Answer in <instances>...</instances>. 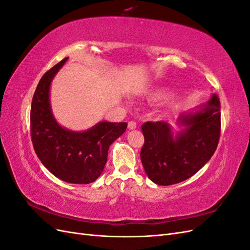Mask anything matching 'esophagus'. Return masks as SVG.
<instances>
[{
  "label": "esophagus",
  "mask_w": 250,
  "mask_h": 250,
  "mask_svg": "<svg viewBox=\"0 0 250 250\" xmlns=\"http://www.w3.org/2000/svg\"><path fill=\"white\" fill-rule=\"evenodd\" d=\"M135 128H137V123L133 122V121H130V122L128 123V129L133 130V129H135Z\"/></svg>",
  "instance_id": "obj_1"
}]
</instances>
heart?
I'll list each match as a JSON object with an SVG mask.
<instances>
[{
    "label": "heart",
    "mask_w": 250,
    "mask_h": 250,
    "mask_svg": "<svg viewBox=\"0 0 250 250\" xmlns=\"http://www.w3.org/2000/svg\"><path fill=\"white\" fill-rule=\"evenodd\" d=\"M163 94H164V92H163L162 89H155L154 92H152V96H153L154 98H160Z\"/></svg>",
    "instance_id": "heart-1"
}]
</instances>
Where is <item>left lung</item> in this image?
Here are the masks:
<instances>
[{
  "instance_id": "left-lung-1",
  "label": "left lung",
  "mask_w": 250,
  "mask_h": 250,
  "mask_svg": "<svg viewBox=\"0 0 250 250\" xmlns=\"http://www.w3.org/2000/svg\"><path fill=\"white\" fill-rule=\"evenodd\" d=\"M220 118V101L213 94L206 104L181 113L178 132L174 133L165 121L144 123L141 161L149 179L156 185L170 186L197 173L217 149Z\"/></svg>"
}]
</instances>
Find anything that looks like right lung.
Returning <instances> with one entry per match:
<instances>
[{
    "instance_id": "right-lung-1",
    "label": "right lung",
    "mask_w": 250,
    "mask_h": 250,
    "mask_svg": "<svg viewBox=\"0 0 250 250\" xmlns=\"http://www.w3.org/2000/svg\"><path fill=\"white\" fill-rule=\"evenodd\" d=\"M64 58L40 80L31 104V138L36 155L54 176L65 183L87 185L99 177L111 144L122 135L127 123L101 121L84 131L60 125L52 112L50 88Z\"/></svg>"
}]
</instances>
